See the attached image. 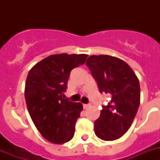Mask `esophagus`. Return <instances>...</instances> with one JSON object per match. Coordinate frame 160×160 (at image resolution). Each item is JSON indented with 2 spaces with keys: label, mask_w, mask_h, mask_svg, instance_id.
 I'll return each instance as SVG.
<instances>
[{
  "label": "esophagus",
  "mask_w": 160,
  "mask_h": 160,
  "mask_svg": "<svg viewBox=\"0 0 160 160\" xmlns=\"http://www.w3.org/2000/svg\"><path fill=\"white\" fill-rule=\"evenodd\" d=\"M90 105H88V104H84V105H83V108H84V109H88V108H89V107H90Z\"/></svg>",
  "instance_id": "34e87169"
}]
</instances>
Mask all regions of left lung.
<instances>
[{
	"instance_id": "8db88e82",
	"label": "left lung",
	"mask_w": 160,
	"mask_h": 160,
	"mask_svg": "<svg viewBox=\"0 0 160 160\" xmlns=\"http://www.w3.org/2000/svg\"><path fill=\"white\" fill-rule=\"evenodd\" d=\"M86 65L100 92L108 94L110 98L95 121V134L105 141L119 139L131 126L139 109V79L126 62L110 55H90Z\"/></svg>"
}]
</instances>
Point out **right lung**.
Returning <instances> with one entry per match:
<instances>
[{
	"label": "right lung",
	"instance_id": "1",
	"mask_svg": "<svg viewBox=\"0 0 160 160\" xmlns=\"http://www.w3.org/2000/svg\"><path fill=\"white\" fill-rule=\"evenodd\" d=\"M88 55L57 54L45 58L29 71L25 98L29 114L41 134L54 144L70 141L81 103L64 99L70 71L85 64Z\"/></svg>",
	"mask_w": 160,
	"mask_h": 160
}]
</instances>
